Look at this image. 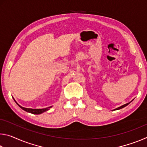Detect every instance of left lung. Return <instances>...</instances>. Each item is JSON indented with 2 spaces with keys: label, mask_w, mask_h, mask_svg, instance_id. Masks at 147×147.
<instances>
[{
  "label": "left lung",
  "mask_w": 147,
  "mask_h": 147,
  "mask_svg": "<svg viewBox=\"0 0 147 147\" xmlns=\"http://www.w3.org/2000/svg\"><path fill=\"white\" fill-rule=\"evenodd\" d=\"M131 100V101H132ZM131 102H128V103H127V104H124V105H123V106H120V107H119V108H116V109H113V110H117V109H122V108H124V107L125 106H128L129 104H130Z\"/></svg>",
  "instance_id": "8db88e82"
}]
</instances>
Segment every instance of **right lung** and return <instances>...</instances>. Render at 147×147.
<instances>
[{"label": "right lung", "instance_id": "obj_1", "mask_svg": "<svg viewBox=\"0 0 147 147\" xmlns=\"http://www.w3.org/2000/svg\"><path fill=\"white\" fill-rule=\"evenodd\" d=\"M14 99V98H13ZM14 100L17 103V105H18L20 108H21V109H23V110H24L25 111H27V112L28 113H31L32 114H36V115H39V114H41L42 113L45 112V111H48L49 109L52 108V106H50V107H48V108H43V109H32V108H24V107H22L21 106H20L19 104L16 101V100L14 99Z\"/></svg>", "mask_w": 147, "mask_h": 147}]
</instances>
